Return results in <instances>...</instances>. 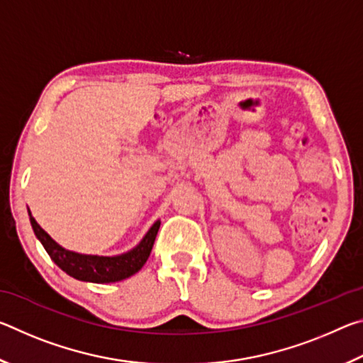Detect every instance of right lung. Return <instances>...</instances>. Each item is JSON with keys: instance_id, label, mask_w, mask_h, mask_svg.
Here are the masks:
<instances>
[{"instance_id": "obj_1", "label": "right lung", "mask_w": 363, "mask_h": 363, "mask_svg": "<svg viewBox=\"0 0 363 363\" xmlns=\"http://www.w3.org/2000/svg\"><path fill=\"white\" fill-rule=\"evenodd\" d=\"M30 214V211H28ZM30 223H32L33 232L43 247L51 256V259L57 266L69 274L70 277L82 280V281H93V284H112V281H120L131 277L139 272L145 261L149 259L150 251L155 242V237L160 229V220L153 224L145 237L140 240L136 248L128 251L120 256H91V255H79L75 251H69L60 247L52 240L48 233L41 229L40 224L36 223L35 218L30 214Z\"/></svg>"}]
</instances>
